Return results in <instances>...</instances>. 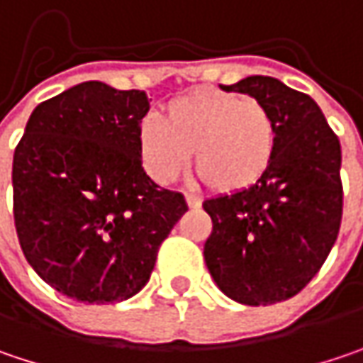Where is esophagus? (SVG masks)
Returning a JSON list of instances; mask_svg holds the SVG:
<instances>
[{"label":"esophagus","mask_w":363,"mask_h":363,"mask_svg":"<svg viewBox=\"0 0 363 363\" xmlns=\"http://www.w3.org/2000/svg\"><path fill=\"white\" fill-rule=\"evenodd\" d=\"M184 199H186V205L191 207V209H199L201 207V197H197V195H193V193H186L184 195Z\"/></svg>","instance_id":"34e87169"}]
</instances>
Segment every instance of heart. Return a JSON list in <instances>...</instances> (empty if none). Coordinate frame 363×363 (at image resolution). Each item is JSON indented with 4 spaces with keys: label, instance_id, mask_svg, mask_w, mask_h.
I'll return each mask as SVG.
<instances>
[{
    "label": "heart",
    "instance_id": "heart-1",
    "mask_svg": "<svg viewBox=\"0 0 363 363\" xmlns=\"http://www.w3.org/2000/svg\"><path fill=\"white\" fill-rule=\"evenodd\" d=\"M277 145L273 115L257 98L197 90L172 100L162 123L139 125L138 147L145 172L160 184L179 179L191 160L211 191L232 195L267 174Z\"/></svg>",
    "mask_w": 363,
    "mask_h": 363
}]
</instances>
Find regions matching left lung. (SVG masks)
Returning a JSON list of instances; mask_svg holds the SVG:
<instances>
[{"instance_id": "8db88e82", "label": "left lung", "mask_w": 363, "mask_h": 363, "mask_svg": "<svg viewBox=\"0 0 363 363\" xmlns=\"http://www.w3.org/2000/svg\"><path fill=\"white\" fill-rule=\"evenodd\" d=\"M222 90L263 102L277 127V145L255 186L203 203L213 222L203 257L228 298L267 306L304 288L337 240L341 145L318 104L275 77L250 75Z\"/></svg>"}]
</instances>
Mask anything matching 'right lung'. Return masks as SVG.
<instances>
[{
	"instance_id": "1",
	"label": "right lung",
	"mask_w": 363,
	"mask_h": 363,
	"mask_svg": "<svg viewBox=\"0 0 363 363\" xmlns=\"http://www.w3.org/2000/svg\"><path fill=\"white\" fill-rule=\"evenodd\" d=\"M141 90L84 82L40 102L13 152V222L26 261L86 304L135 296L189 209L141 168Z\"/></svg>"
}]
</instances>
